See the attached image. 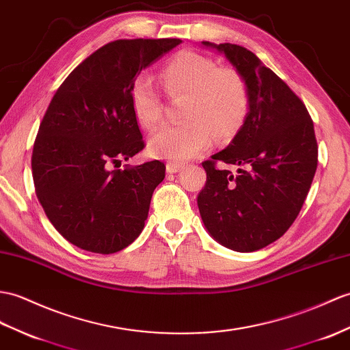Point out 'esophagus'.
<instances>
[{
  "label": "esophagus",
  "mask_w": 350,
  "mask_h": 350,
  "mask_svg": "<svg viewBox=\"0 0 350 350\" xmlns=\"http://www.w3.org/2000/svg\"><path fill=\"white\" fill-rule=\"evenodd\" d=\"M183 168H185L183 164H180V162H174V161L167 162V165H165L167 173H170V174H172V173H178Z\"/></svg>",
  "instance_id": "esophagus-1"
}]
</instances>
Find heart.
Segmentation results:
<instances>
[{
  "mask_svg": "<svg viewBox=\"0 0 350 350\" xmlns=\"http://www.w3.org/2000/svg\"><path fill=\"white\" fill-rule=\"evenodd\" d=\"M168 94L185 95L177 125H162L149 135L148 149L157 158L188 161L206 152L213 142L239 131L250 104L249 88L237 70L217 67L216 61L193 51H182L162 70ZM138 124L152 128L162 115V100L153 80L140 75L129 89Z\"/></svg>",
  "mask_w": 350,
  "mask_h": 350,
  "instance_id": "heart-1",
  "label": "heart"
}]
</instances>
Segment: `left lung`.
Masks as SVG:
<instances>
[{"label": "left lung", "instance_id": "8db88e82", "mask_svg": "<svg viewBox=\"0 0 350 350\" xmlns=\"http://www.w3.org/2000/svg\"><path fill=\"white\" fill-rule=\"evenodd\" d=\"M224 53L245 77L250 104L226 149L202 162L206 186L198 208L206 230L222 246L255 252L294 224L318 167L310 115L291 88L255 53L231 43L202 42ZM217 163L239 167L237 175Z\"/></svg>", "mask_w": 350, "mask_h": 350}]
</instances>
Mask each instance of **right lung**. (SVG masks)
I'll return each instance as SVG.
<instances>
[{
  "instance_id": "add662e5",
  "label": "right lung",
  "mask_w": 350,
  "mask_h": 350,
  "mask_svg": "<svg viewBox=\"0 0 350 350\" xmlns=\"http://www.w3.org/2000/svg\"><path fill=\"white\" fill-rule=\"evenodd\" d=\"M178 38L116 40L77 65L40 124L31 168L37 198L65 240L94 254H115L140 235L161 161L120 167L144 142L129 101L140 71Z\"/></svg>"
}]
</instances>
